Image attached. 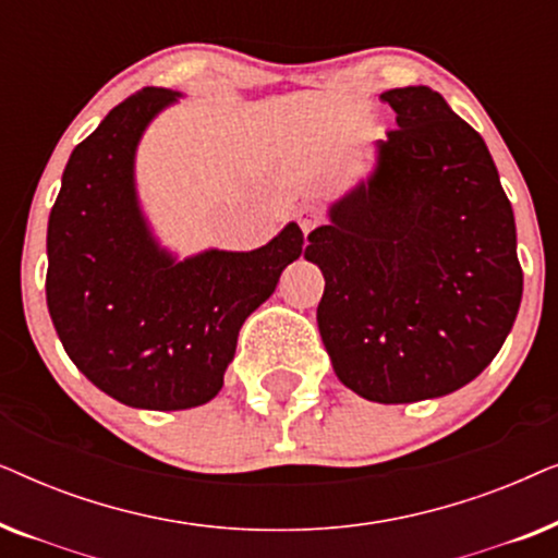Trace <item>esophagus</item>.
<instances>
[{"label": "esophagus", "instance_id": "1", "mask_svg": "<svg viewBox=\"0 0 558 558\" xmlns=\"http://www.w3.org/2000/svg\"><path fill=\"white\" fill-rule=\"evenodd\" d=\"M317 220H319V213H317L315 205H302V208L296 210V223H300L304 235H307L312 228L317 226Z\"/></svg>", "mask_w": 558, "mask_h": 558}]
</instances>
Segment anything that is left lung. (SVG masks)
<instances>
[{
    "mask_svg": "<svg viewBox=\"0 0 558 558\" xmlns=\"http://www.w3.org/2000/svg\"><path fill=\"white\" fill-rule=\"evenodd\" d=\"M380 98L396 129L378 142L376 170L307 235L304 258L325 277L317 325L338 378L368 401L414 403L490 365L523 271L483 136L426 86Z\"/></svg>",
    "mask_w": 558,
    "mask_h": 558,
    "instance_id": "obj_1",
    "label": "left lung"
}]
</instances>
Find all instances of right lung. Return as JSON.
Returning <instances> with one entry per match:
<instances>
[{"label": "right lung", "instance_id": "obj_1", "mask_svg": "<svg viewBox=\"0 0 558 558\" xmlns=\"http://www.w3.org/2000/svg\"><path fill=\"white\" fill-rule=\"evenodd\" d=\"M180 94L142 88L73 149L48 220L45 294L65 353L126 407L180 411L223 388L239 330L269 300L304 235L289 223L256 251L178 262L149 233L134 190L144 129Z\"/></svg>", "mask_w": 558, "mask_h": 558}]
</instances>
